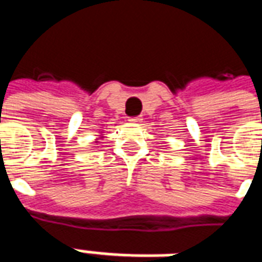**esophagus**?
Returning <instances> with one entry per match:
<instances>
[{
	"mask_svg": "<svg viewBox=\"0 0 262 262\" xmlns=\"http://www.w3.org/2000/svg\"><path fill=\"white\" fill-rule=\"evenodd\" d=\"M141 121H143V118H141V117H133V118L129 119V122H132V123H140Z\"/></svg>",
	"mask_w": 262,
	"mask_h": 262,
	"instance_id": "34e87169",
	"label": "esophagus"
}]
</instances>
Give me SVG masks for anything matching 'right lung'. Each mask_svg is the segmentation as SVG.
I'll return each instance as SVG.
<instances>
[{
  "label": "right lung",
  "mask_w": 262,
  "mask_h": 262,
  "mask_svg": "<svg viewBox=\"0 0 262 262\" xmlns=\"http://www.w3.org/2000/svg\"><path fill=\"white\" fill-rule=\"evenodd\" d=\"M100 133H103V132L100 130ZM103 137H104V136H99V137H98V139H96V140H100V139H103ZM96 143H99V141H96Z\"/></svg>",
  "instance_id": "1"
}]
</instances>
